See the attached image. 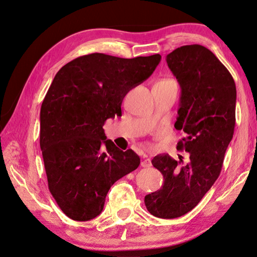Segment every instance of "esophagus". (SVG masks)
Listing matches in <instances>:
<instances>
[{"mask_svg":"<svg viewBox=\"0 0 257 257\" xmlns=\"http://www.w3.org/2000/svg\"><path fill=\"white\" fill-rule=\"evenodd\" d=\"M152 165L151 160L150 159H144L142 162H141V166L142 167H150Z\"/></svg>","mask_w":257,"mask_h":257,"instance_id":"1","label":"esophagus"}]
</instances>
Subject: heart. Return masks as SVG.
<instances>
[{"mask_svg": "<svg viewBox=\"0 0 257 257\" xmlns=\"http://www.w3.org/2000/svg\"><path fill=\"white\" fill-rule=\"evenodd\" d=\"M167 81H172V80H162V81H159V82H167Z\"/></svg>", "mask_w": 257, "mask_h": 257, "instance_id": "1", "label": "heart"}]
</instances>
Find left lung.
<instances>
[{"mask_svg":"<svg viewBox=\"0 0 257 257\" xmlns=\"http://www.w3.org/2000/svg\"><path fill=\"white\" fill-rule=\"evenodd\" d=\"M166 62L181 86L175 128L185 138L177 150L188 162L169 154L156 155L152 164L164 177L159 191L144 198L148 211L160 218H176L192 211L222 171L224 155L235 127L236 86L231 73L205 46L177 48Z\"/></svg>","mask_w":257,"mask_h":257,"instance_id":"left-lung-1","label":"left lung"}]
</instances>
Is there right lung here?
Segmentation results:
<instances>
[{"label": "right lung", "mask_w": 257, "mask_h": 257, "mask_svg": "<svg viewBox=\"0 0 257 257\" xmlns=\"http://www.w3.org/2000/svg\"><path fill=\"white\" fill-rule=\"evenodd\" d=\"M160 61V54L92 53L56 73L41 106L40 146L49 190L66 216L85 222L99 215L111 186L139 167V155L106 140L103 125L122 114L124 96Z\"/></svg>", "instance_id": "add662e5"}]
</instances>
